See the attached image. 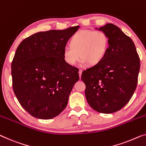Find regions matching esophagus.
I'll return each mask as SVG.
<instances>
[{"mask_svg":"<svg viewBox=\"0 0 146 146\" xmlns=\"http://www.w3.org/2000/svg\"><path fill=\"white\" fill-rule=\"evenodd\" d=\"M78 73H79V76H80V78H81V76H82V70L80 69L79 72H78Z\"/></svg>","mask_w":146,"mask_h":146,"instance_id":"obj_1","label":"esophagus"}]
</instances>
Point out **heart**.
<instances>
[{
    "mask_svg": "<svg viewBox=\"0 0 146 146\" xmlns=\"http://www.w3.org/2000/svg\"><path fill=\"white\" fill-rule=\"evenodd\" d=\"M109 37L101 30L80 29L65 46L63 56L70 65H74L82 56L81 65L97 64L104 58L109 48Z\"/></svg>",
    "mask_w": 146,
    "mask_h": 146,
    "instance_id": "b5f03b06",
    "label": "heart"
}]
</instances>
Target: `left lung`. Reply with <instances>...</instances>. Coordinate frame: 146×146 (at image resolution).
I'll list each match as a JSON object with an SVG mask.
<instances>
[{"label": "left lung", "mask_w": 146, "mask_h": 146, "mask_svg": "<svg viewBox=\"0 0 146 146\" xmlns=\"http://www.w3.org/2000/svg\"><path fill=\"white\" fill-rule=\"evenodd\" d=\"M97 29V28H96ZM109 48L95 66L82 72L85 95L90 106L101 113H113L127 104L136 90L140 61L134 42L119 27L107 24Z\"/></svg>", "instance_id": "obj_1"}]
</instances>
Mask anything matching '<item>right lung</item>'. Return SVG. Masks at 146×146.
<instances>
[{"mask_svg": "<svg viewBox=\"0 0 146 146\" xmlns=\"http://www.w3.org/2000/svg\"><path fill=\"white\" fill-rule=\"evenodd\" d=\"M79 27L38 32L17 48L11 65L12 87L33 117L50 119L66 108L79 70L65 61L63 50Z\"/></svg>", "mask_w": 146, "mask_h": 146, "instance_id": "add662e5", "label": "right lung"}]
</instances>
